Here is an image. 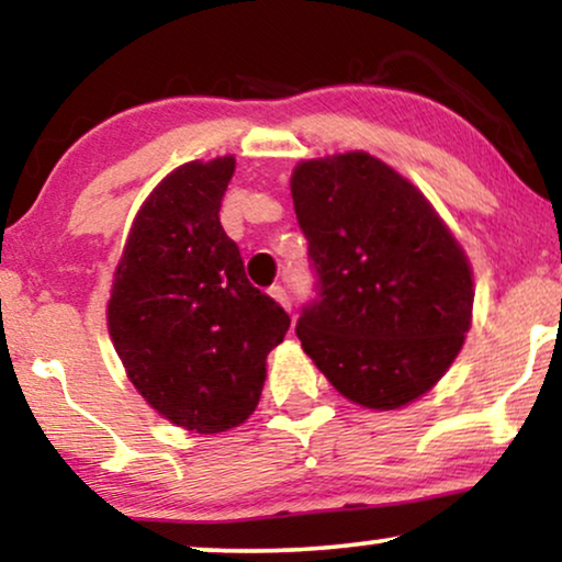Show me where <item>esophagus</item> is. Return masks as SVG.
Wrapping results in <instances>:
<instances>
[{"label":"esophagus","instance_id":"1","mask_svg":"<svg viewBox=\"0 0 562 562\" xmlns=\"http://www.w3.org/2000/svg\"><path fill=\"white\" fill-rule=\"evenodd\" d=\"M269 293H272V297H274L277 303L282 305V308H285V311H293V297H290L288 288H282V285H274L272 290H269Z\"/></svg>","mask_w":562,"mask_h":562}]
</instances>
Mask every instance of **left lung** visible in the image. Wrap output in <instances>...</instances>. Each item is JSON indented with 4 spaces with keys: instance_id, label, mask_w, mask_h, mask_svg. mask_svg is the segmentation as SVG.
<instances>
[{
    "instance_id": "left-lung-1",
    "label": "left lung",
    "mask_w": 562,
    "mask_h": 562,
    "mask_svg": "<svg viewBox=\"0 0 562 562\" xmlns=\"http://www.w3.org/2000/svg\"><path fill=\"white\" fill-rule=\"evenodd\" d=\"M314 297L295 334L350 402L396 409L428 392L472 322V272L428 199L368 153L295 168Z\"/></svg>"
}]
</instances>
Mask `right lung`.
<instances>
[{"label": "right lung", "instance_id": "add662e5", "mask_svg": "<svg viewBox=\"0 0 562 562\" xmlns=\"http://www.w3.org/2000/svg\"><path fill=\"white\" fill-rule=\"evenodd\" d=\"M231 155L166 176L134 220L109 301V331L137 392L202 436L257 409L267 355L290 316L248 282L220 204Z\"/></svg>", "mask_w": 562, "mask_h": 562}]
</instances>
